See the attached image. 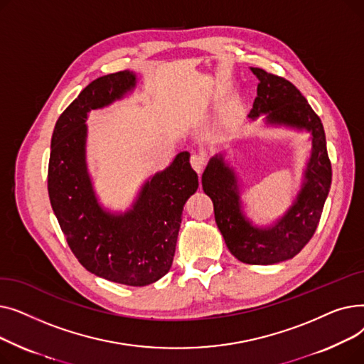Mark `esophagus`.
Segmentation results:
<instances>
[{
    "label": "esophagus",
    "instance_id": "34e87169",
    "mask_svg": "<svg viewBox=\"0 0 364 364\" xmlns=\"http://www.w3.org/2000/svg\"><path fill=\"white\" fill-rule=\"evenodd\" d=\"M206 155L205 153H195V155L190 156V165L193 166V169L198 172V174H200V172L203 171L205 165H206Z\"/></svg>",
    "mask_w": 364,
    "mask_h": 364
}]
</instances>
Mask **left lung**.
Wrapping results in <instances>:
<instances>
[{
  "mask_svg": "<svg viewBox=\"0 0 364 364\" xmlns=\"http://www.w3.org/2000/svg\"><path fill=\"white\" fill-rule=\"evenodd\" d=\"M251 70L259 84L247 117L255 119L265 113L269 124L311 132L313 151L305 183L291 209L270 228L254 227L245 218L235 171L224 162L223 155L209 161L202 187L214 203L215 223L228 251L245 264L269 265L294 258L313 237L329 195L332 166L323 124L299 90L283 76L259 68Z\"/></svg>",
  "mask_w": 364,
  "mask_h": 364,
  "instance_id": "8db88e82",
  "label": "left lung"
}]
</instances>
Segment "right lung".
Returning a JSON list of instances; mask_svg holds the SVG:
<instances>
[{"instance_id": "add662e5", "label": "right lung", "mask_w": 364, "mask_h": 364, "mask_svg": "<svg viewBox=\"0 0 364 364\" xmlns=\"http://www.w3.org/2000/svg\"><path fill=\"white\" fill-rule=\"evenodd\" d=\"M134 87L132 72L109 73L88 84L65 109L51 137L48 196L70 251L82 267L114 283L146 286L169 272L183 206L199 181L188 162L190 153L181 151L143 186L128 213L113 215L97 203L85 165L87 113L121 99Z\"/></svg>"}]
</instances>
